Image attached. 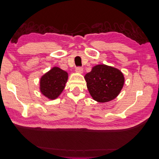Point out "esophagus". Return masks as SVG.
<instances>
[{
	"label": "esophagus",
	"instance_id": "1",
	"mask_svg": "<svg viewBox=\"0 0 159 159\" xmlns=\"http://www.w3.org/2000/svg\"><path fill=\"white\" fill-rule=\"evenodd\" d=\"M83 67H77L76 68V71L78 73L81 74V73H83Z\"/></svg>",
	"mask_w": 159,
	"mask_h": 159
}]
</instances>
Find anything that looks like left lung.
Listing matches in <instances>:
<instances>
[{"label": "left lung", "mask_w": 159, "mask_h": 159, "mask_svg": "<svg viewBox=\"0 0 159 159\" xmlns=\"http://www.w3.org/2000/svg\"><path fill=\"white\" fill-rule=\"evenodd\" d=\"M85 79L90 95L99 102H108L116 98L125 81L119 70L105 65H96L85 76Z\"/></svg>", "instance_id": "8db88e82"}]
</instances>
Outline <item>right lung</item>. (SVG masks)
Segmentation results:
<instances>
[{"mask_svg":"<svg viewBox=\"0 0 159 159\" xmlns=\"http://www.w3.org/2000/svg\"><path fill=\"white\" fill-rule=\"evenodd\" d=\"M67 79L66 71L57 67H53L40 78V92L49 99L54 100L63 92Z\"/></svg>","mask_w":159,"mask_h":159,"instance_id":"1","label":"right lung"}]
</instances>
